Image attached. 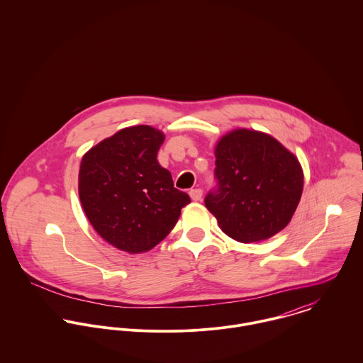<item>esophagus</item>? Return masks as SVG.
I'll list each match as a JSON object with an SVG mask.
<instances>
[{
	"instance_id": "esophagus-1",
	"label": "esophagus",
	"mask_w": 363,
	"mask_h": 363,
	"mask_svg": "<svg viewBox=\"0 0 363 363\" xmlns=\"http://www.w3.org/2000/svg\"><path fill=\"white\" fill-rule=\"evenodd\" d=\"M189 194H190L193 201H200L201 197H203V190L201 189H193V190H190Z\"/></svg>"
}]
</instances>
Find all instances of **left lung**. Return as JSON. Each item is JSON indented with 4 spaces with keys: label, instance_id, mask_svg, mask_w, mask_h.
Listing matches in <instances>:
<instances>
[{
    "label": "left lung",
    "instance_id": "1",
    "mask_svg": "<svg viewBox=\"0 0 363 363\" xmlns=\"http://www.w3.org/2000/svg\"><path fill=\"white\" fill-rule=\"evenodd\" d=\"M215 187L206 207L232 239H268L291 220L303 191L299 160L275 138L252 130L225 135L215 150Z\"/></svg>",
    "mask_w": 363,
    "mask_h": 363
}]
</instances>
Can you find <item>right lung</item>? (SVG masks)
Here are the masks:
<instances>
[{
  "instance_id": "right-lung-1",
  "label": "right lung",
  "mask_w": 363,
  "mask_h": 363,
  "mask_svg": "<svg viewBox=\"0 0 363 363\" xmlns=\"http://www.w3.org/2000/svg\"><path fill=\"white\" fill-rule=\"evenodd\" d=\"M164 135L150 125L120 130L82 157L79 199L106 242L128 253L155 247L191 200L157 163Z\"/></svg>"
}]
</instances>
